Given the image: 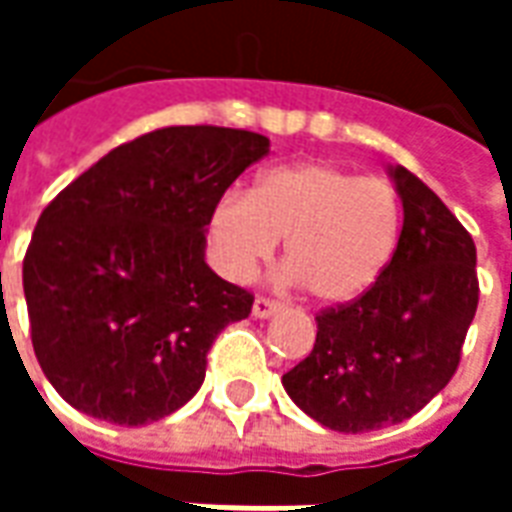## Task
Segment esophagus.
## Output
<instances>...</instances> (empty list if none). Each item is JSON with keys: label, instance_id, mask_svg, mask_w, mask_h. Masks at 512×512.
<instances>
[{"label": "esophagus", "instance_id": "esophagus-1", "mask_svg": "<svg viewBox=\"0 0 512 512\" xmlns=\"http://www.w3.org/2000/svg\"><path fill=\"white\" fill-rule=\"evenodd\" d=\"M279 310H282V304L277 299H268V296H257L255 304H252V315L255 318H271Z\"/></svg>", "mask_w": 512, "mask_h": 512}]
</instances>
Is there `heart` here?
<instances>
[{"mask_svg": "<svg viewBox=\"0 0 512 512\" xmlns=\"http://www.w3.org/2000/svg\"><path fill=\"white\" fill-rule=\"evenodd\" d=\"M403 224L397 191L329 161L263 172L211 213V241L233 279H249L285 238V266L321 304L359 299L384 274Z\"/></svg>", "mask_w": 512, "mask_h": 512, "instance_id": "obj_1", "label": "heart"}]
</instances>
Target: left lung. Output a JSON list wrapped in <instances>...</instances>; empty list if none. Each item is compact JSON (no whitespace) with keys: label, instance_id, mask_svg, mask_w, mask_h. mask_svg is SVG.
<instances>
[{"label":"left lung","instance_id":"1","mask_svg":"<svg viewBox=\"0 0 512 512\" xmlns=\"http://www.w3.org/2000/svg\"><path fill=\"white\" fill-rule=\"evenodd\" d=\"M403 230L386 271L359 299L315 315L307 359L282 376L290 400L340 433L414 417L450 384L472 326L477 249L452 211L406 167L392 169Z\"/></svg>","mask_w":512,"mask_h":512}]
</instances>
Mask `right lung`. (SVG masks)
<instances>
[{
  "label": "right lung",
  "mask_w": 512,
  "mask_h": 512,
  "mask_svg": "<svg viewBox=\"0 0 512 512\" xmlns=\"http://www.w3.org/2000/svg\"><path fill=\"white\" fill-rule=\"evenodd\" d=\"M268 153L244 128H156L43 208L24 255L29 334L73 408L145 425L197 395L208 351L255 296L205 263L222 194Z\"/></svg>",
  "instance_id": "1"
}]
</instances>
